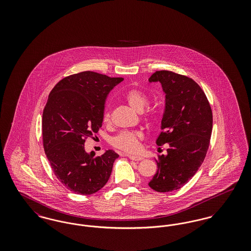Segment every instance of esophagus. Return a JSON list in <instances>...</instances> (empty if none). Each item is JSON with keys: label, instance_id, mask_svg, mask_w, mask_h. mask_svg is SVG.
Returning a JSON list of instances; mask_svg holds the SVG:
<instances>
[{"label": "esophagus", "instance_id": "obj_1", "mask_svg": "<svg viewBox=\"0 0 251 251\" xmlns=\"http://www.w3.org/2000/svg\"><path fill=\"white\" fill-rule=\"evenodd\" d=\"M128 157L131 159V160H133V161H141V160H143V157L140 155H133V154H128Z\"/></svg>", "mask_w": 251, "mask_h": 251}]
</instances>
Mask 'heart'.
Segmentation results:
<instances>
[{
  "instance_id": "obj_1",
  "label": "heart",
  "mask_w": 251,
  "mask_h": 251,
  "mask_svg": "<svg viewBox=\"0 0 251 251\" xmlns=\"http://www.w3.org/2000/svg\"><path fill=\"white\" fill-rule=\"evenodd\" d=\"M125 100L133 110L137 112H142L147 107L149 103L148 97L142 91L137 89L129 90L125 94ZM111 114L110 110L106 109L103 115V120L105 122L110 121ZM142 134L138 131H121L117 136L112 139V144L124 151L135 152L139 149V140L141 139Z\"/></svg>"
}]
</instances>
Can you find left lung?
Returning a JSON list of instances; mask_svg holds the SVG:
<instances>
[{
    "instance_id": "left-lung-1",
    "label": "left lung",
    "mask_w": 251,
    "mask_h": 251,
    "mask_svg": "<svg viewBox=\"0 0 251 251\" xmlns=\"http://www.w3.org/2000/svg\"><path fill=\"white\" fill-rule=\"evenodd\" d=\"M149 82H159L166 98L162 132L156 144L169 145L167 155L155 159L158 169L149 185L161 193L178 190L205 159L213 129L212 109L201 87L189 77L160 71Z\"/></svg>"
}]
</instances>
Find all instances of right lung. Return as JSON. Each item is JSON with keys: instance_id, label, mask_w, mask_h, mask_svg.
Here are the masks:
<instances>
[{"instance_id": "right-lung-1", "label": "right lung", "mask_w": 251, "mask_h": 251, "mask_svg": "<svg viewBox=\"0 0 251 251\" xmlns=\"http://www.w3.org/2000/svg\"><path fill=\"white\" fill-rule=\"evenodd\" d=\"M124 79L83 72L52 88L42 115L43 146L57 179L71 191L91 195L101 189L119 157L112 150L96 157L84 142L102 125L109 92Z\"/></svg>"}]
</instances>
